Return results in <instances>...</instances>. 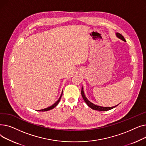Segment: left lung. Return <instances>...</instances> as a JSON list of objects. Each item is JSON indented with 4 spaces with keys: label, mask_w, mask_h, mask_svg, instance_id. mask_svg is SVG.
I'll return each instance as SVG.
<instances>
[{
    "label": "left lung",
    "mask_w": 146,
    "mask_h": 146,
    "mask_svg": "<svg viewBox=\"0 0 146 146\" xmlns=\"http://www.w3.org/2000/svg\"><path fill=\"white\" fill-rule=\"evenodd\" d=\"M116 35L119 38V39L122 40V41H126L124 37L122 36L121 34L117 33H116ZM81 94H82V98L83 99V100L85 101V102H86V104L90 107V108H92V110H96V111H108V110H110L113 108H115V107H116L117 106H118V105L115 106H112V107H104V106H98V105H96L95 104H94L93 103L90 102L88 99L86 98V97L85 96V94H84V91H83V87L82 88V91H81Z\"/></svg>",
    "instance_id": "obj_1"
}]
</instances>
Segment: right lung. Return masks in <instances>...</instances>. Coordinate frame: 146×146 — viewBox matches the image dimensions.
Masks as SVG:
<instances>
[{
    "label": "right lung",
    "instance_id": "obj_1",
    "mask_svg": "<svg viewBox=\"0 0 146 146\" xmlns=\"http://www.w3.org/2000/svg\"><path fill=\"white\" fill-rule=\"evenodd\" d=\"M62 95H63V92H62V93H61V95H60L59 99H58L56 103L52 105H51V106L48 107V108H45V109H43V110H39V111H49V110H50L53 109L54 108H55V107H56V106L58 105V104L59 103V102H60V99H61V96H62Z\"/></svg>",
    "mask_w": 146,
    "mask_h": 146
}]
</instances>
